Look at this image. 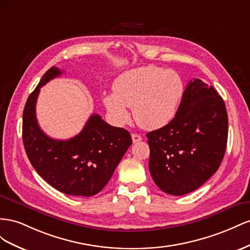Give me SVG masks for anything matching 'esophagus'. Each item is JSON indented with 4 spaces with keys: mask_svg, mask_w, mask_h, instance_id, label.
<instances>
[{
    "mask_svg": "<svg viewBox=\"0 0 250 250\" xmlns=\"http://www.w3.org/2000/svg\"><path fill=\"white\" fill-rule=\"evenodd\" d=\"M141 139L142 138H141L140 135H138V134H132V140H133L134 144H136V142H139Z\"/></svg>",
    "mask_w": 250,
    "mask_h": 250,
    "instance_id": "obj_1",
    "label": "esophagus"
}]
</instances>
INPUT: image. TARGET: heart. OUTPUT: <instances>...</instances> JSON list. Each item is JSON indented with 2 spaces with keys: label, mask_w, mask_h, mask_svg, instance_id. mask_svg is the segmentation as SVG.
<instances>
[{
  "label": "heart",
  "mask_w": 250,
  "mask_h": 250,
  "mask_svg": "<svg viewBox=\"0 0 250 250\" xmlns=\"http://www.w3.org/2000/svg\"><path fill=\"white\" fill-rule=\"evenodd\" d=\"M183 82L173 70L148 65L119 75L113 83L114 93L104 96L112 119L124 125L130 119L126 108H133L136 124L146 130L167 125L175 116L183 94Z\"/></svg>",
  "instance_id": "obj_1"
}]
</instances>
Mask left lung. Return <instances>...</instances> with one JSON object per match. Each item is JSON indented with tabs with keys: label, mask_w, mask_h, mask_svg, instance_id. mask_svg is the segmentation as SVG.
Wrapping results in <instances>:
<instances>
[{
	"label": "left lung",
	"mask_w": 250,
	"mask_h": 250,
	"mask_svg": "<svg viewBox=\"0 0 250 250\" xmlns=\"http://www.w3.org/2000/svg\"><path fill=\"white\" fill-rule=\"evenodd\" d=\"M228 117L212 85L195 78L185 88L175 117L146 134L148 168L162 191L182 196L215 174L226 149Z\"/></svg>",
	"instance_id": "left-lung-1"
}]
</instances>
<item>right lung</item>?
<instances>
[{"instance_id": "add662e5", "label": "right lung", "mask_w": 250, "mask_h": 250, "mask_svg": "<svg viewBox=\"0 0 250 250\" xmlns=\"http://www.w3.org/2000/svg\"><path fill=\"white\" fill-rule=\"evenodd\" d=\"M62 72L51 67L28 97L23 112L25 151L38 174L52 188L70 196L91 197L109 182L132 145L130 133L93 114L80 134L56 140L41 130L35 105L42 85Z\"/></svg>"}]
</instances>
